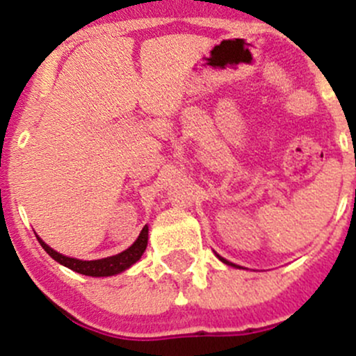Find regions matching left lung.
<instances>
[{"label": "left lung", "mask_w": 356, "mask_h": 356, "mask_svg": "<svg viewBox=\"0 0 356 356\" xmlns=\"http://www.w3.org/2000/svg\"><path fill=\"white\" fill-rule=\"evenodd\" d=\"M218 257H219V259L220 261H222V263H226V264H229V266H236V264H232V263H229V261H226V259H224V257H220L219 254H218ZM239 268V266H238Z\"/></svg>", "instance_id": "obj_1"}]
</instances>
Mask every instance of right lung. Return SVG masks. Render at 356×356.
<instances>
[{
	"label": "right lung",
	"mask_w": 356,
	"mask_h": 356,
	"mask_svg": "<svg viewBox=\"0 0 356 356\" xmlns=\"http://www.w3.org/2000/svg\"><path fill=\"white\" fill-rule=\"evenodd\" d=\"M36 239H38V243L42 244V248L56 261V263L70 268L72 271L80 273V275H85V276H113V275H118V273L125 271L127 268H130L134 263H137V261L140 259V256L144 254L147 248L149 227L144 226V229H142L140 236H138L136 243H134L129 249L122 251L120 254L105 257V259H95V261H81V259H75V257L63 256L60 254V252L53 251V249L48 246V244H44L38 236H36Z\"/></svg>",
	"instance_id": "1"
}]
</instances>
